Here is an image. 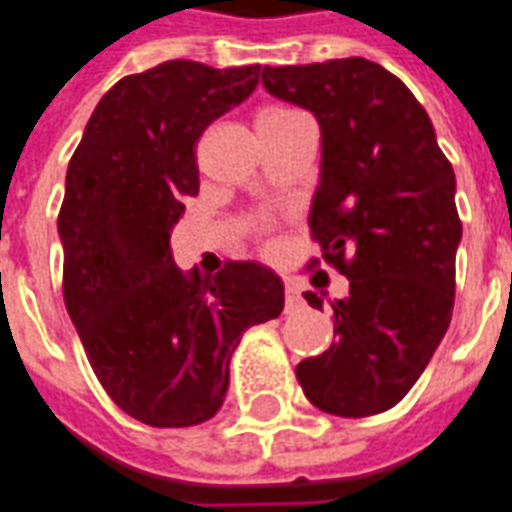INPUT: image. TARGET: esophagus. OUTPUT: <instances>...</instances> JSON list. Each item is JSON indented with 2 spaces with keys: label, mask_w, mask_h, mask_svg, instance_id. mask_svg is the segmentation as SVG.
Returning <instances> with one entry per match:
<instances>
[{
  "label": "esophagus",
  "mask_w": 512,
  "mask_h": 512,
  "mask_svg": "<svg viewBox=\"0 0 512 512\" xmlns=\"http://www.w3.org/2000/svg\"><path fill=\"white\" fill-rule=\"evenodd\" d=\"M302 305V296H299V285L293 280L285 282V310H296Z\"/></svg>",
  "instance_id": "1"
}]
</instances>
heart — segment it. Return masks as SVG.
Here are the masks:
<instances>
[{
  "label": "heart",
  "mask_w": 512,
  "mask_h": 512,
  "mask_svg": "<svg viewBox=\"0 0 512 512\" xmlns=\"http://www.w3.org/2000/svg\"><path fill=\"white\" fill-rule=\"evenodd\" d=\"M291 116H299V110H293V107H285V105H271V107H263V110H260V116H257V121L291 119Z\"/></svg>",
  "instance_id": "1"
}]
</instances>
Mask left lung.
Returning <instances> with one entry per match:
<instances>
[{"label": "left lung", "instance_id": "8db88e82", "mask_svg": "<svg viewBox=\"0 0 512 512\" xmlns=\"http://www.w3.org/2000/svg\"><path fill=\"white\" fill-rule=\"evenodd\" d=\"M263 85L321 127L310 232L349 280V296L332 302L338 341L302 360L296 380L332 416L391 410L452 321L463 235L452 163L410 88L366 57L266 66ZM305 299L321 310L318 293Z\"/></svg>", "mask_w": 512, "mask_h": 512}]
</instances>
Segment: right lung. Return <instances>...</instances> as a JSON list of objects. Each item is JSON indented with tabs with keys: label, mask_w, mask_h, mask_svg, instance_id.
<instances>
[{
	"label": "right lung",
	"mask_w": 512,
	"mask_h": 512,
	"mask_svg": "<svg viewBox=\"0 0 512 512\" xmlns=\"http://www.w3.org/2000/svg\"><path fill=\"white\" fill-rule=\"evenodd\" d=\"M257 80L260 66L194 60L130 74L96 105L66 171V310L107 396L149 427L216 416L241 335L285 307L282 280L255 260L199 277L171 257L182 202L199 194L196 141Z\"/></svg>",
	"instance_id": "right-lung-1"
}]
</instances>
